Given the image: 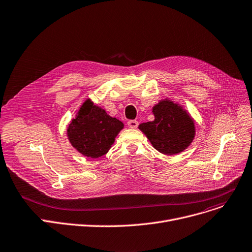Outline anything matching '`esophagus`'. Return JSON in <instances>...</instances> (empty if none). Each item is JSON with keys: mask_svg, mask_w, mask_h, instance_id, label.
Returning a JSON list of instances; mask_svg holds the SVG:
<instances>
[{"mask_svg": "<svg viewBox=\"0 0 252 252\" xmlns=\"http://www.w3.org/2000/svg\"><path fill=\"white\" fill-rule=\"evenodd\" d=\"M139 126V123L138 121H135V120H130L127 122V126L129 128H137Z\"/></svg>", "mask_w": 252, "mask_h": 252, "instance_id": "1", "label": "esophagus"}]
</instances>
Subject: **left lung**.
I'll use <instances>...</instances> for the list:
<instances>
[{"mask_svg":"<svg viewBox=\"0 0 252 252\" xmlns=\"http://www.w3.org/2000/svg\"><path fill=\"white\" fill-rule=\"evenodd\" d=\"M155 120L141 124L139 128L160 153L174 155L188 148L194 138V124L181 106L162 100L153 107Z\"/></svg>","mask_w":252,"mask_h":252,"instance_id":"left-lung-1","label":"left lung"}]
</instances>
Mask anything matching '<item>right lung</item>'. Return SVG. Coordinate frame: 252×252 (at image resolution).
<instances>
[{"label":"right lung","instance_id":"add662e5","mask_svg":"<svg viewBox=\"0 0 252 252\" xmlns=\"http://www.w3.org/2000/svg\"><path fill=\"white\" fill-rule=\"evenodd\" d=\"M123 127L121 121L109 116L104 109L87 100L70 124L68 137L72 146L81 154L99 158L108 152Z\"/></svg>","mask_w":252,"mask_h":252}]
</instances>
